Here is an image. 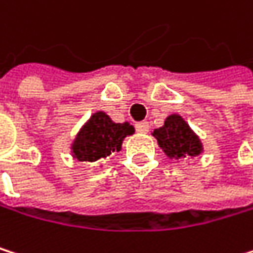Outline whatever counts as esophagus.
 <instances>
[{
  "label": "esophagus",
  "instance_id": "esophagus-1",
  "mask_svg": "<svg viewBox=\"0 0 253 253\" xmlns=\"http://www.w3.org/2000/svg\"><path fill=\"white\" fill-rule=\"evenodd\" d=\"M135 127H136V132L138 133H147L150 130V124L147 121H141V123H138L135 126Z\"/></svg>",
  "mask_w": 253,
  "mask_h": 253
}]
</instances>
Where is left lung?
I'll return each mask as SVG.
<instances>
[{"instance_id":"8db88e82","label":"left lung","mask_w":253,"mask_h":253,"mask_svg":"<svg viewBox=\"0 0 253 253\" xmlns=\"http://www.w3.org/2000/svg\"><path fill=\"white\" fill-rule=\"evenodd\" d=\"M153 136L157 139L159 147L169 159L196 157L203 153V144L189 127L181 115L172 114L165 120V124L154 129Z\"/></svg>"}]
</instances>
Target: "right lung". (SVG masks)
Returning <instances> with one entry per match:
<instances>
[{
    "instance_id": "add662e5",
    "label": "right lung",
    "mask_w": 253,
    "mask_h": 253,
    "mask_svg": "<svg viewBox=\"0 0 253 253\" xmlns=\"http://www.w3.org/2000/svg\"><path fill=\"white\" fill-rule=\"evenodd\" d=\"M135 133L129 123H114L109 115L99 111L82 126L72 144V156L79 162H97L120 151L123 139Z\"/></svg>"
}]
</instances>
